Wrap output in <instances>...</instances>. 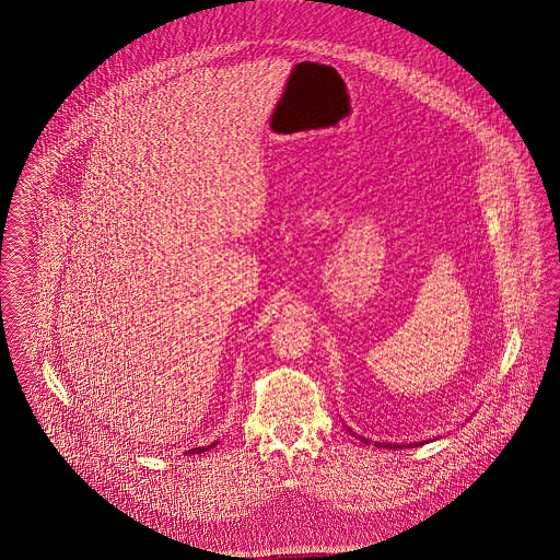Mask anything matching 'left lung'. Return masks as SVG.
<instances>
[{
    "label": "left lung",
    "mask_w": 560,
    "mask_h": 560,
    "mask_svg": "<svg viewBox=\"0 0 560 560\" xmlns=\"http://www.w3.org/2000/svg\"><path fill=\"white\" fill-rule=\"evenodd\" d=\"M363 443H370L365 436H359ZM375 445H380V447H388V450H402L405 445H393V443H375ZM420 445H424V443H409V447H420Z\"/></svg>",
    "instance_id": "obj_1"
}]
</instances>
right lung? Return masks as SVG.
<instances>
[{
	"label": "right lung",
	"mask_w": 560,
	"mask_h": 560,
	"mask_svg": "<svg viewBox=\"0 0 560 560\" xmlns=\"http://www.w3.org/2000/svg\"><path fill=\"white\" fill-rule=\"evenodd\" d=\"M218 445V441L215 443H212V445H208V447H195V450H188L187 455H195V453H203L208 452V450H212V447H215Z\"/></svg>",
	"instance_id": "right-lung-1"
}]
</instances>
